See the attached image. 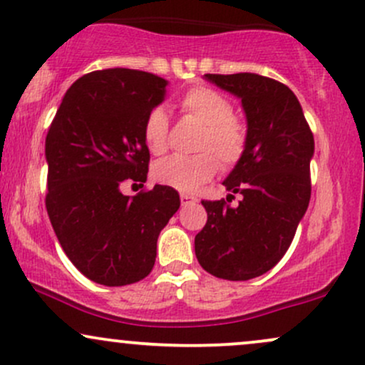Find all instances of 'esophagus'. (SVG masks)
<instances>
[{
	"label": "esophagus",
	"instance_id": "obj_1",
	"mask_svg": "<svg viewBox=\"0 0 365 365\" xmlns=\"http://www.w3.org/2000/svg\"><path fill=\"white\" fill-rule=\"evenodd\" d=\"M180 200H182V206H190V204L197 202V197L190 194H182L180 195Z\"/></svg>",
	"mask_w": 365,
	"mask_h": 365
}]
</instances>
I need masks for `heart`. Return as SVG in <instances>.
Segmentation results:
<instances>
[{
  "mask_svg": "<svg viewBox=\"0 0 365 365\" xmlns=\"http://www.w3.org/2000/svg\"><path fill=\"white\" fill-rule=\"evenodd\" d=\"M183 116L202 125L195 142L197 154L171 156L154 165L153 177L161 185L180 192H195L223 170L235 168L249 145V127L233 115V104L221 92L207 86H195L180 99ZM142 137L154 156H161L170 145V118L163 108H153L142 123Z\"/></svg>",
  "mask_w": 365,
  "mask_h": 365,
  "instance_id": "obj_1",
  "label": "heart"
}]
</instances>
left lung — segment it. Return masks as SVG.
Returning a JSON list of instances; mask_svg holds the SVG:
<instances>
[{"label":"left lung","instance_id":"1","mask_svg":"<svg viewBox=\"0 0 365 365\" xmlns=\"http://www.w3.org/2000/svg\"><path fill=\"white\" fill-rule=\"evenodd\" d=\"M204 77L242 99L249 145L223 182L232 192L226 200L242 199L233 208L225 199L202 200L207 221L195 235V255L216 278L245 282L278 264L307 211L314 135L284 83L257 73Z\"/></svg>","mask_w":365,"mask_h":365}]
</instances>
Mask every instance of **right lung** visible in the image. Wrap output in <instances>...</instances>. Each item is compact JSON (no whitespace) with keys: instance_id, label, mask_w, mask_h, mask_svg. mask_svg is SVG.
Instances as JSON below:
<instances>
[{"instance_id":"obj_1","label":"right lung","mask_w":365,"mask_h":365,"mask_svg":"<svg viewBox=\"0 0 365 365\" xmlns=\"http://www.w3.org/2000/svg\"><path fill=\"white\" fill-rule=\"evenodd\" d=\"M165 78L130 68L96 70L72 83L46 137V209L61 249L83 276L106 287L144 279L159 232L178 211L175 188L144 185L145 115L165 98Z\"/></svg>"}]
</instances>
